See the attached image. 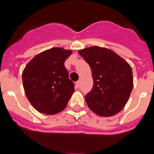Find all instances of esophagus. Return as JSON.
<instances>
[{"mask_svg": "<svg viewBox=\"0 0 154 154\" xmlns=\"http://www.w3.org/2000/svg\"><path fill=\"white\" fill-rule=\"evenodd\" d=\"M80 85H81V81H78L76 82V87H77V88L80 87Z\"/></svg>", "mask_w": 154, "mask_h": 154, "instance_id": "34e87169", "label": "esophagus"}]
</instances>
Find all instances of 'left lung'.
<instances>
[{
    "mask_svg": "<svg viewBox=\"0 0 154 154\" xmlns=\"http://www.w3.org/2000/svg\"><path fill=\"white\" fill-rule=\"evenodd\" d=\"M78 53L89 64L94 84L85 95L89 109L100 117L118 113L128 101L133 88L131 66L117 53L92 46Z\"/></svg>",
    "mask_w": 154,
    "mask_h": 154,
    "instance_id": "obj_1",
    "label": "left lung"
}]
</instances>
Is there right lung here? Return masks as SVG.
<instances>
[{
  "mask_svg": "<svg viewBox=\"0 0 154 154\" xmlns=\"http://www.w3.org/2000/svg\"><path fill=\"white\" fill-rule=\"evenodd\" d=\"M71 50L52 48L31 59L23 72L27 99L38 112L53 115L65 109L74 91L64 63Z\"/></svg>",
  "mask_w": 154,
  "mask_h": 154,
  "instance_id": "add662e5",
  "label": "right lung"
}]
</instances>
